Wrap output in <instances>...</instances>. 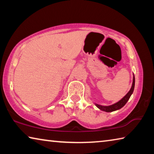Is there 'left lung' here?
<instances>
[{
    "instance_id": "obj_1",
    "label": "left lung",
    "mask_w": 154,
    "mask_h": 154,
    "mask_svg": "<svg viewBox=\"0 0 154 154\" xmlns=\"http://www.w3.org/2000/svg\"><path fill=\"white\" fill-rule=\"evenodd\" d=\"M134 83H135V78H134V76H133V82H132V87L130 88V91L126 94V95L125 96L124 98H122L120 100L118 101V103H115L113 105H110V106H102V105H98V104H95L96 106H97L99 109H100V110H102L103 111H106V112H112V111L118 110V109L123 107V106L126 105V103L128 102V100H129L130 96H131L132 94L133 93V91L134 89Z\"/></svg>"
}]
</instances>
